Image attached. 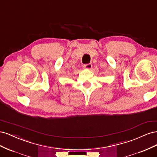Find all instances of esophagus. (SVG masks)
Instances as JSON below:
<instances>
[{
  "label": "esophagus",
  "instance_id": "34e87169",
  "mask_svg": "<svg viewBox=\"0 0 157 157\" xmlns=\"http://www.w3.org/2000/svg\"><path fill=\"white\" fill-rule=\"evenodd\" d=\"M84 68L86 69H90L92 67V65L91 63H88V64H84Z\"/></svg>",
  "mask_w": 157,
  "mask_h": 157
}]
</instances>
